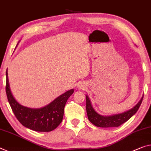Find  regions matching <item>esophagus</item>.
<instances>
[{"mask_svg":"<svg viewBox=\"0 0 151 151\" xmlns=\"http://www.w3.org/2000/svg\"><path fill=\"white\" fill-rule=\"evenodd\" d=\"M83 85H80V86H79V88H80V89H83Z\"/></svg>","mask_w":151,"mask_h":151,"instance_id":"esophagus-1","label":"esophagus"}]
</instances>
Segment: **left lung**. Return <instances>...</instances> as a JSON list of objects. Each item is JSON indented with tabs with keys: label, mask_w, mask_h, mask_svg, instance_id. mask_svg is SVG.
Masks as SVG:
<instances>
[{
	"label": "left lung",
	"mask_w": 151,
	"mask_h": 151,
	"mask_svg": "<svg viewBox=\"0 0 151 151\" xmlns=\"http://www.w3.org/2000/svg\"><path fill=\"white\" fill-rule=\"evenodd\" d=\"M86 112H87L88 118L89 120L93 125L101 128H110V127H118L127 122L134 115L141 104L143 96H142L139 102L136 104L131 109L128 110L117 114H113L110 116H102L98 114L93 108L91 101L88 96H86Z\"/></svg>",
	"instance_id": "obj_1"
}]
</instances>
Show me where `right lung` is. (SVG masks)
Wrapping results in <instances>:
<instances>
[{
  "instance_id": "right-lung-1",
  "label": "right lung",
  "mask_w": 151,
  "mask_h": 151,
  "mask_svg": "<svg viewBox=\"0 0 151 151\" xmlns=\"http://www.w3.org/2000/svg\"><path fill=\"white\" fill-rule=\"evenodd\" d=\"M6 93L9 104L16 118L24 127L34 131L50 132L60 124L63 120L64 107L74 89L67 91L49 104L39 108H32L19 104L10 88L8 70L6 71Z\"/></svg>"
}]
</instances>
